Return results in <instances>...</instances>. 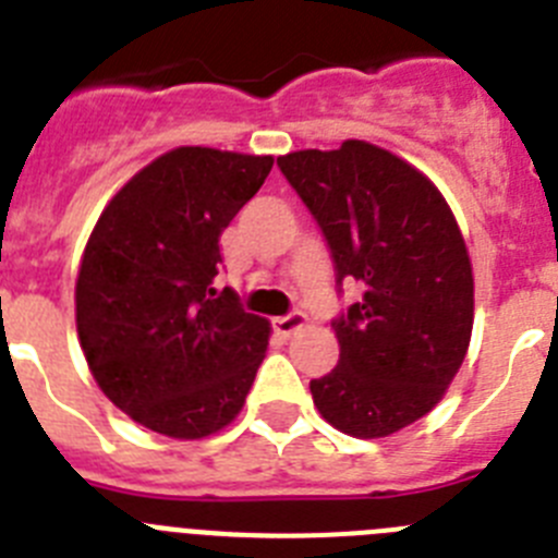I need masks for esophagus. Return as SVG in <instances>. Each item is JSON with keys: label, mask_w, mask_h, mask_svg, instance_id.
Returning <instances> with one entry per match:
<instances>
[{"label": "esophagus", "mask_w": 558, "mask_h": 558, "mask_svg": "<svg viewBox=\"0 0 558 558\" xmlns=\"http://www.w3.org/2000/svg\"><path fill=\"white\" fill-rule=\"evenodd\" d=\"M304 324H307V315L304 313H288V315H279V318H274V329L279 335H284V338H290V335H293L295 329H302Z\"/></svg>", "instance_id": "1"}]
</instances>
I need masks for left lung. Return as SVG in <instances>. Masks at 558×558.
Returning a JSON list of instances; mask_svg holds the SVG:
<instances>
[{
	"instance_id": "1",
	"label": "left lung",
	"mask_w": 558,
	"mask_h": 558,
	"mask_svg": "<svg viewBox=\"0 0 558 558\" xmlns=\"http://www.w3.org/2000/svg\"><path fill=\"white\" fill-rule=\"evenodd\" d=\"M322 229L335 282L363 284L332 322L338 366L310 379L329 425L379 438L425 416L461 368L472 335V265L441 192L368 142L276 159Z\"/></svg>"
}]
</instances>
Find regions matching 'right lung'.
I'll use <instances>...</instances> for the list:
<instances>
[{"label":"right lung","instance_id":"add662e5","mask_svg":"<svg viewBox=\"0 0 558 558\" xmlns=\"http://www.w3.org/2000/svg\"><path fill=\"white\" fill-rule=\"evenodd\" d=\"M270 156L179 147L106 206L77 274V335L113 405L147 430L204 438L240 413L268 322L215 290L220 234L268 179Z\"/></svg>","mask_w":558,"mask_h":558}]
</instances>
